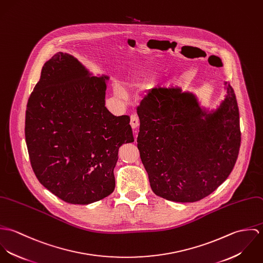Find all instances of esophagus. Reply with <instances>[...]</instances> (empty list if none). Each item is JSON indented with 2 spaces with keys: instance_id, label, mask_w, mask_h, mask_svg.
Instances as JSON below:
<instances>
[{
  "instance_id": "34e87169",
  "label": "esophagus",
  "mask_w": 263,
  "mask_h": 263,
  "mask_svg": "<svg viewBox=\"0 0 263 263\" xmlns=\"http://www.w3.org/2000/svg\"><path fill=\"white\" fill-rule=\"evenodd\" d=\"M130 125L133 128H137L139 126V117L137 114L130 115Z\"/></svg>"
}]
</instances>
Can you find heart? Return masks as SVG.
Here are the masks:
<instances>
[{"label":"heart","instance_id":"obj_1","mask_svg":"<svg viewBox=\"0 0 263 263\" xmlns=\"http://www.w3.org/2000/svg\"><path fill=\"white\" fill-rule=\"evenodd\" d=\"M118 92H119V93H122V91H121V90H118Z\"/></svg>","mask_w":263,"mask_h":263}]
</instances>
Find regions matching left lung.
<instances>
[{
	"label": "left lung",
	"mask_w": 263,
	"mask_h": 263,
	"mask_svg": "<svg viewBox=\"0 0 263 263\" xmlns=\"http://www.w3.org/2000/svg\"><path fill=\"white\" fill-rule=\"evenodd\" d=\"M220 106L200 108L190 92L160 87L138 106V149L154 193L167 200L194 202L210 195L232 172L241 132L230 83Z\"/></svg>",
	"instance_id": "8db88e82"
}]
</instances>
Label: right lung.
Listing matches in <instances>:
<instances>
[{
	"label": "right lung",
	"instance_id": "add662e5",
	"mask_svg": "<svg viewBox=\"0 0 263 263\" xmlns=\"http://www.w3.org/2000/svg\"><path fill=\"white\" fill-rule=\"evenodd\" d=\"M107 80L58 52L42 67L28 99L31 167L44 187L69 203L89 204L112 193L118 149L135 141L129 116H114L105 107Z\"/></svg>",
	"mask_w": 263,
	"mask_h": 263
}]
</instances>
